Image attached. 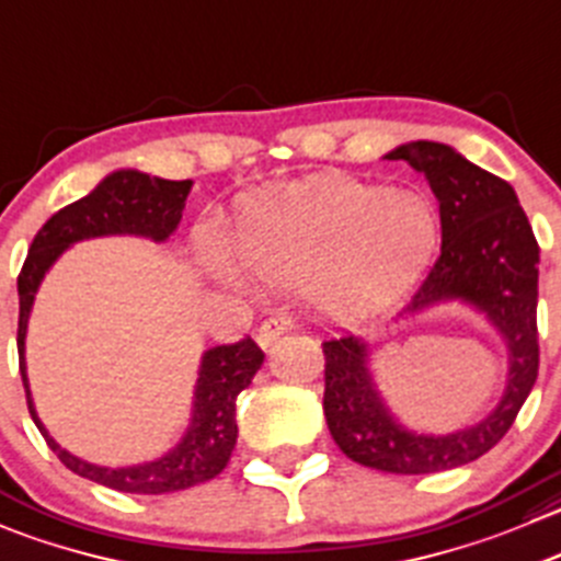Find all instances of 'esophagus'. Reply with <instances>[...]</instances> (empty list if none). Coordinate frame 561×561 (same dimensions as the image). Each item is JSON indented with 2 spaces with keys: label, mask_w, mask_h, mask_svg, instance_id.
Segmentation results:
<instances>
[{
  "label": "esophagus",
  "mask_w": 561,
  "mask_h": 561,
  "mask_svg": "<svg viewBox=\"0 0 561 561\" xmlns=\"http://www.w3.org/2000/svg\"><path fill=\"white\" fill-rule=\"evenodd\" d=\"M293 325H296V323H293V318H287V314H274V318H268L263 325H260V331H257L260 347H271L276 340H279L282 334H287Z\"/></svg>",
  "instance_id": "34e87169"
}]
</instances>
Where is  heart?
Masks as SVG:
<instances>
[{"label": "heart", "mask_w": 561, "mask_h": 561, "mask_svg": "<svg viewBox=\"0 0 561 561\" xmlns=\"http://www.w3.org/2000/svg\"><path fill=\"white\" fill-rule=\"evenodd\" d=\"M438 241L442 219L427 194L318 175L252 199L232 227L230 252L254 279H309L318 304L340 309L411 282ZM208 268L227 285H243L225 254L208 252Z\"/></svg>", "instance_id": "1"}]
</instances>
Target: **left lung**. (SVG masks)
<instances>
[{"instance_id": "1", "label": "left lung", "mask_w": 561, "mask_h": 561, "mask_svg": "<svg viewBox=\"0 0 561 561\" xmlns=\"http://www.w3.org/2000/svg\"><path fill=\"white\" fill-rule=\"evenodd\" d=\"M431 183L442 214V254L402 314L447 301L480 312L507 351V380L496 408L477 425L422 433L402 425L369 373V345L356 334L323 342V413L336 447L356 463L389 474H433L482 458L513 427L540 367L537 263L540 247L518 194L442 142H408L386 153Z\"/></svg>"}]
</instances>
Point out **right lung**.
<instances>
[{
	"label": "right lung",
	"mask_w": 561,
	"mask_h": 561,
	"mask_svg": "<svg viewBox=\"0 0 561 561\" xmlns=\"http://www.w3.org/2000/svg\"><path fill=\"white\" fill-rule=\"evenodd\" d=\"M192 186V181H164L139 170L112 172L87 197L57 210L37 230L19 274V364L32 422L73 474L123 493L159 496V493L186 491L221 474L238 442L236 400L252 383L254 373L263 367L265 353L249 336L236 345L208 347L199 362L192 419L181 442L161 458L112 469L76 458L48 436L35 411L30 378H26V323L43 276L62 257L65 249L103 236H136L164 243L181 225Z\"/></svg>",
	"instance_id": "right-lung-1"
}]
</instances>
